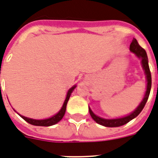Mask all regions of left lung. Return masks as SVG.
<instances>
[{
    "label": "left lung",
    "mask_w": 158,
    "mask_h": 158,
    "mask_svg": "<svg viewBox=\"0 0 158 158\" xmlns=\"http://www.w3.org/2000/svg\"><path fill=\"white\" fill-rule=\"evenodd\" d=\"M130 50L131 52L134 53L138 58H140L142 60V65L143 68L145 71V74H146L147 80H148V85H147V91L145 94V96L143 98V101L141 102L138 108H136L135 111L132 112V114L127 115L123 118H116V119H104L99 117L96 116L94 113L92 112L91 109H89V114L92 117V118L94 120L95 122L98 123V124L103 125L105 127H120L123 125L126 124L127 123L131 121L132 119L138 116V114H140L142 110L144 108V106L146 104L147 101L148 99L149 94H150V91H151V87H152V76H151V72H150V69H149L148 65V55L145 51V50L142 48V47L138 44L137 40L133 39L132 40V43L130 44Z\"/></svg>",
    "instance_id": "8db88e82"
}]
</instances>
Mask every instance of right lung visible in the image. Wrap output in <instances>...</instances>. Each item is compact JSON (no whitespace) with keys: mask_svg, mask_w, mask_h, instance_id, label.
<instances>
[{"mask_svg":"<svg viewBox=\"0 0 158 158\" xmlns=\"http://www.w3.org/2000/svg\"><path fill=\"white\" fill-rule=\"evenodd\" d=\"M76 86H74L72 87L69 90L68 93H67V96H66L65 100H64V103L62 108L60 110V112L56 114L55 115H54L53 117L50 118H46V119H42V120H36V119H32V118H26V117L21 116L20 115L21 118H22L24 120H26V122L31 123L32 125H35V126H44V127H48V126H51V125H55V123H57L58 122H60L61 119L63 118L64 115L65 114V110H66V106H67V103H68L69 99V97H70L71 93L73 92V90L75 89Z\"/></svg>","mask_w":158,"mask_h":158,"instance_id":"right-lung-1","label":"right lung"}]
</instances>
